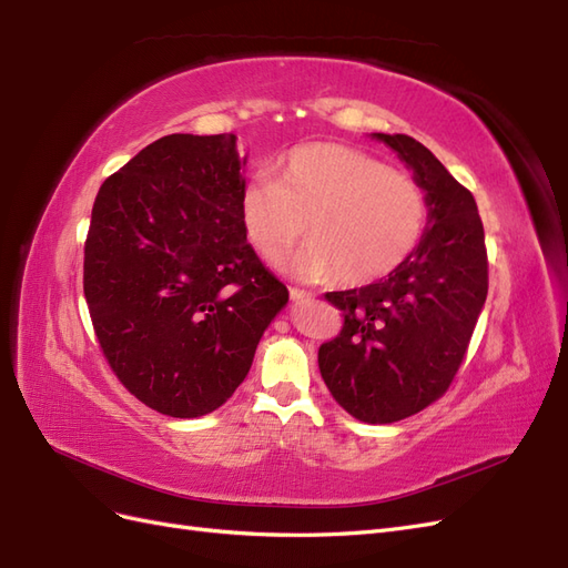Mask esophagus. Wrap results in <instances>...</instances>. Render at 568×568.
<instances>
[{
	"label": "esophagus",
	"mask_w": 568,
	"mask_h": 568,
	"mask_svg": "<svg viewBox=\"0 0 568 568\" xmlns=\"http://www.w3.org/2000/svg\"><path fill=\"white\" fill-rule=\"evenodd\" d=\"M288 296H291V301H294V303H303V301H311L313 298L311 291L298 288V286H291L288 288Z\"/></svg>",
	"instance_id": "esophagus-1"
}]
</instances>
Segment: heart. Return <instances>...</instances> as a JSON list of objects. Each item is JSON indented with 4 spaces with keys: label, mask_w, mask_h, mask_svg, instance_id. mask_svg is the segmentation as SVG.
<instances>
[{
    "label": "heart",
    "mask_w": 568,
    "mask_h": 568,
    "mask_svg": "<svg viewBox=\"0 0 568 568\" xmlns=\"http://www.w3.org/2000/svg\"><path fill=\"white\" fill-rule=\"evenodd\" d=\"M242 192L255 251L277 263L311 227L313 242L291 267L305 280L365 286L407 261L426 225L422 186L379 159L341 144H305Z\"/></svg>",
    "instance_id": "heart-1"
}]
</instances>
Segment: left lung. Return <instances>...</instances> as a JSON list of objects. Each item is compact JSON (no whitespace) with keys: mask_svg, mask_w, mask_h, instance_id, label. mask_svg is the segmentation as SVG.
<instances>
[{"mask_svg":"<svg viewBox=\"0 0 568 568\" xmlns=\"http://www.w3.org/2000/svg\"><path fill=\"white\" fill-rule=\"evenodd\" d=\"M424 189L428 225L419 246L382 282L332 291L343 326L317 363L334 400L359 422L417 415L450 388L488 296L486 234L476 201L407 134H382Z\"/></svg>","mask_w":568,"mask_h":568,"instance_id":"1","label":"left lung"}]
</instances>
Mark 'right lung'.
Masks as SVG:
<instances>
[{
    "label": "right lung",
    "mask_w": 568,
    "mask_h": 568,
    "mask_svg": "<svg viewBox=\"0 0 568 568\" xmlns=\"http://www.w3.org/2000/svg\"><path fill=\"white\" fill-rule=\"evenodd\" d=\"M244 163L234 134H168L94 199L82 284L99 348L168 417L225 403L288 301L246 242Z\"/></svg>",
    "instance_id": "right-lung-1"
}]
</instances>
